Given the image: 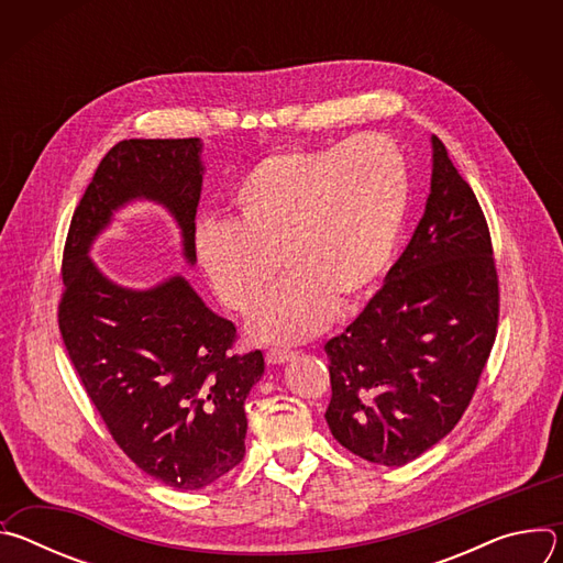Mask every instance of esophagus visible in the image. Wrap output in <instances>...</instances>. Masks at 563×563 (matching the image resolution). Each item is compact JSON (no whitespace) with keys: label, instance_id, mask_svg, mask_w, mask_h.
Returning <instances> with one entry per match:
<instances>
[{"label":"esophagus","instance_id":"1","mask_svg":"<svg viewBox=\"0 0 563 563\" xmlns=\"http://www.w3.org/2000/svg\"><path fill=\"white\" fill-rule=\"evenodd\" d=\"M265 356H267V363L276 365V363H287L289 358L296 356V352H291V350H280V347H272Z\"/></svg>","mask_w":563,"mask_h":563}]
</instances>
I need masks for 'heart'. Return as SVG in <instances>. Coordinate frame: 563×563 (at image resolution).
<instances>
[{
    "instance_id": "heart-1",
    "label": "heart",
    "mask_w": 563,
    "mask_h": 563,
    "mask_svg": "<svg viewBox=\"0 0 563 563\" xmlns=\"http://www.w3.org/2000/svg\"><path fill=\"white\" fill-rule=\"evenodd\" d=\"M408 196L406 159L383 135L278 151L235 185L231 222L198 227V261L220 302L247 316L274 285L280 258L287 276L256 313L254 332L302 341L383 276Z\"/></svg>"
}]
</instances>
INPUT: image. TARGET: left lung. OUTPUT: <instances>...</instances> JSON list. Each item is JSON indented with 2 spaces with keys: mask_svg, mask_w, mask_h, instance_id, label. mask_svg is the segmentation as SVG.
Masks as SVG:
<instances>
[{
  "mask_svg": "<svg viewBox=\"0 0 563 563\" xmlns=\"http://www.w3.org/2000/svg\"><path fill=\"white\" fill-rule=\"evenodd\" d=\"M432 185L406 252L347 330L325 343L334 439L406 465L467 410L499 325V276L481 205L432 135Z\"/></svg>",
  "mask_w": 563,
  "mask_h": 563,
  "instance_id": "obj_1",
  "label": "left lung"
}]
</instances>
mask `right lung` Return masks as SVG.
I'll return each mask as SVG.
<instances>
[{
	"label": "right lung",
	"instance_id": "add662e5",
	"mask_svg": "<svg viewBox=\"0 0 563 563\" xmlns=\"http://www.w3.org/2000/svg\"><path fill=\"white\" fill-rule=\"evenodd\" d=\"M198 137L122 140L70 218L57 325L68 358L120 450L178 490L205 488L245 456V398L265 372L261 350L235 354V325L183 276L146 291L100 274L89 250L133 198L165 205L196 261L202 189Z\"/></svg>",
	"mask_w": 563,
	"mask_h": 563
}]
</instances>
